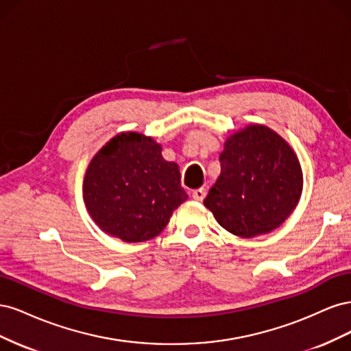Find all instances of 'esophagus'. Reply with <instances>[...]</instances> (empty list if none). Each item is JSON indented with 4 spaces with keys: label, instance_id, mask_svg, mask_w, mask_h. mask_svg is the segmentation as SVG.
I'll list each match as a JSON object with an SVG mask.
<instances>
[{
    "label": "esophagus",
    "instance_id": "esophagus-1",
    "mask_svg": "<svg viewBox=\"0 0 351 351\" xmlns=\"http://www.w3.org/2000/svg\"><path fill=\"white\" fill-rule=\"evenodd\" d=\"M205 196H206V190H205L204 187L196 189V190H193V192H192V197H193L195 200H197V202L204 200V199H205Z\"/></svg>",
    "mask_w": 351,
    "mask_h": 351
}]
</instances>
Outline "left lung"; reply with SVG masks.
I'll list each match as a JSON object with an SVG mask.
<instances>
[{
  "instance_id": "1",
  "label": "left lung",
  "mask_w": 351,
  "mask_h": 351,
  "mask_svg": "<svg viewBox=\"0 0 351 351\" xmlns=\"http://www.w3.org/2000/svg\"><path fill=\"white\" fill-rule=\"evenodd\" d=\"M221 174L204 205L243 239L278 228L299 204L303 173L293 147L263 124L232 133L219 155Z\"/></svg>"
}]
</instances>
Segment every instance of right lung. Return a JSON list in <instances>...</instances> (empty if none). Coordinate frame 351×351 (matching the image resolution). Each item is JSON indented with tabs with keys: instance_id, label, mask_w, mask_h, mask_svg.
Returning <instances> with one entry per match:
<instances>
[{
	"instance_id": "1",
	"label": "right lung",
	"mask_w": 351,
	"mask_h": 351,
	"mask_svg": "<svg viewBox=\"0 0 351 351\" xmlns=\"http://www.w3.org/2000/svg\"><path fill=\"white\" fill-rule=\"evenodd\" d=\"M151 136L123 132L95 154L83 178V200L104 232L125 243L156 237L187 200L176 162Z\"/></svg>"
}]
</instances>
